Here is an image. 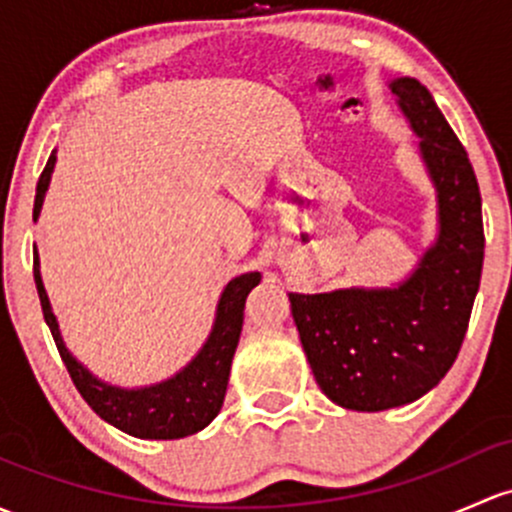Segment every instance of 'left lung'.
Segmentation results:
<instances>
[{
    "label": "left lung",
    "mask_w": 512,
    "mask_h": 512,
    "mask_svg": "<svg viewBox=\"0 0 512 512\" xmlns=\"http://www.w3.org/2000/svg\"><path fill=\"white\" fill-rule=\"evenodd\" d=\"M390 90L437 188L439 238L397 287L289 294L316 383L328 400L358 412L410 405L449 373L486 247L481 191L459 137L419 80L395 78Z\"/></svg>",
    "instance_id": "left-lung-1"
}]
</instances>
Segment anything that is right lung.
I'll use <instances>...</instances> for the list:
<instances>
[{"mask_svg": "<svg viewBox=\"0 0 512 512\" xmlns=\"http://www.w3.org/2000/svg\"><path fill=\"white\" fill-rule=\"evenodd\" d=\"M53 164H56V152L48 157L39 186H36L34 220L41 213L43 196H46L48 181H51L53 174ZM34 279L36 289H39L43 319L51 328V336L56 341V348L61 353L63 363H66L68 373H71L73 385L78 387L83 400L105 422L137 439H181L188 437V434L201 432L203 427L213 422L215 414L223 407L225 390H228L230 363H233L235 348H238L242 316H245V299L260 284V272L240 274L233 282H228V287L220 294L211 336L184 370H179L174 378L164 380V383L137 387V390L102 383L68 351L61 331H58V321L53 316L51 304H48L46 289H43L36 247Z\"/></svg>", "mask_w": 512, "mask_h": 512, "instance_id": "add662e5", "label": "right lung"}]
</instances>
